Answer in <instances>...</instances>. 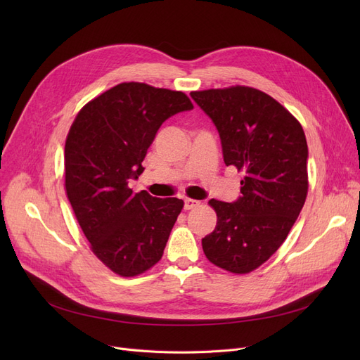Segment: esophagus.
Returning <instances> with one entry per match:
<instances>
[{"label": "esophagus", "mask_w": 360, "mask_h": 360, "mask_svg": "<svg viewBox=\"0 0 360 360\" xmlns=\"http://www.w3.org/2000/svg\"><path fill=\"white\" fill-rule=\"evenodd\" d=\"M200 205V201H197V200H193V198H186L185 200V204H184V207L186 210H191V209H195V207H198Z\"/></svg>", "instance_id": "1"}]
</instances>
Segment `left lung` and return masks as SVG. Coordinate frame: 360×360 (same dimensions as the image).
Listing matches in <instances>:
<instances>
[{
    "instance_id": "1",
    "label": "left lung",
    "mask_w": 360,
    "mask_h": 360,
    "mask_svg": "<svg viewBox=\"0 0 360 360\" xmlns=\"http://www.w3.org/2000/svg\"><path fill=\"white\" fill-rule=\"evenodd\" d=\"M216 125L226 166L245 174L233 202L210 200L217 213L202 251L214 266L247 274L288 238L308 194V144L292 113L247 86L191 91Z\"/></svg>"
}]
</instances>
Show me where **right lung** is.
<instances>
[{"label": "right lung", "instance_id": "right-lung-1", "mask_svg": "<svg viewBox=\"0 0 360 360\" xmlns=\"http://www.w3.org/2000/svg\"><path fill=\"white\" fill-rule=\"evenodd\" d=\"M194 105L182 91L121 83L75 117L65 140V191L90 248L108 269L134 277L163 255L179 198L132 193L160 125Z\"/></svg>", "mask_w": 360, "mask_h": 360}]
</instances>
